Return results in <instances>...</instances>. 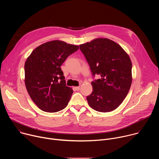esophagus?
Here are the masks:
<instances>
[{
	"mask_svg": "<svg viewBox=\"0 0 159 159\" xmlns=\"http://www.w3.org/2000/svg\"><path fill=\"white\" fill-rule=\"evenodd\" d=\"M74 89H75V90H80V86L75 87H74Z\"/></svg>",
	"mask_w": 159,
	"mask_h": 159,
	"instance_id": "obj_1",
	"label": "esophagus"
}]
</instances>
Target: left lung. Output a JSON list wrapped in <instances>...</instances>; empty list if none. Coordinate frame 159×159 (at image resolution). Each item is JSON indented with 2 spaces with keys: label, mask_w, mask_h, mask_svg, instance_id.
Here are the masks:
<instances>
[{
  "label": "left lung",
  "mask_w": 159,
  "mask_h": 159,
  "mask_svg": "<svg viewBox=\"0 0 159 159\" xmlns=\"http://www.w3.org/2000/svg\"><path fill=\"white\" fill-rule=\"evenodd\" d=\"M91 71L93 92L87 100L94 110L110 112L116 109L127 96L131 87L132 63L118 44L106 38H98L80 45Z\"/></svg>",
  "instance_id": "left-lung-1"
}]
</instances>
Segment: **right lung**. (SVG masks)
I'll return each instance as SVG.
<instances>
[{"label": "right lung", "mask_w": 159, "mask_h": 159, "mask_svg": "<svg viewBox=\"0 0 159 159\" xmlns=\"http://www.w3.org/2000/svg\"><path fill=\"white\" fill-rule=\"evenodd\" d=\"M79 46L55 40L34 49L25 65V85L32 101L42 111L55 112L69 103L73 90L66 85L61 65Z\"/></svg>", "instance_id": "1"}]
</instances>
